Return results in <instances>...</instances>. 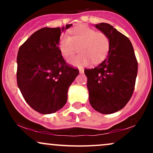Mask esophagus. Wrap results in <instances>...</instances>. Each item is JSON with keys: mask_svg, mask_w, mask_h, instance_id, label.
<instances>
[{"mask_svg": "<svg viewBox=\"0 0 153 153\" xmlns=\"http://www.w3.org/2000/svg\"><path fill=\"white\" fill-rule=\"evenodd\" d=\"M79 72H80V73H83L84 70L82 69V68H80V69H79Z\"/></svg>", "mask_w": 153, "mask_h": 153, "instance_id": "1", "label": "esophagus"}]
</instances>
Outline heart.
<instances>
[{
    "label": "heart",
    "mask_w": 153,
    "mask_h": 153,
    "mask_svg": "<svg viewBox=\"0 0 153 153\" xmlns=\"http://www.w3.org/2000/svg\"><path fill=\"white\" fill-rule=\"evenodd\" d=\"M71 36L62 34L59 40L58 48L64 58L68 59L76 52L80 54L71 57L68 62L75 67L87 66L92 61L99 63L108 54L110 39L102 31H96L89 26H80L71 31Z\"/></svg>",
    "instance_id": "b5f03b06"
}]
</instances>
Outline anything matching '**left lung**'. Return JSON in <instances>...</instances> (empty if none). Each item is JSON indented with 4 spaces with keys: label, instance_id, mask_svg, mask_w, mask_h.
Returning a JSON list of instances; mask_svg holds the SVG:
<instances>
[{
    "label": "left lung",
    "instance_id": "1",
    "mask_svg": "<svg viewBox=\"0 0 153 153\" xmlns=\"http://www.w3.org/2000/svg\"><path fill=\"white\" fill-rule=\"evenodd\" d=\"M96 27L109 37L107 58L93 69H85L89 102L103 114L124 108L134 92L138 65L130 40L106 23Z\"/></svg>",
    "mask_w": 153,
    "mask_h": 153
}]
</instances>
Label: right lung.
Segmentation results:
<instances>
[{
	"label": "right lung",
	"instance_id": "right-lung-1",
	"mask_svg": "<svg viewBox=\"0 0 153 153\" xmlns=\"http://www.w3.org/2000/svg\"><path fill=\"white\" fill-rule=\"evenodd\" d=\"M71 26L40 29L19 50L17 84L26 103L42 114L54 113L65 106L68 88L79 74L58 48L61 32Z\"/></svg>",
	"mask_w": 153,
	"mask_h": 153
}]
</instances>
